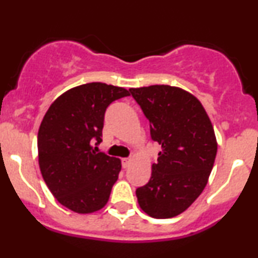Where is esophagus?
Returning <instances> with one entry per match:
<instances>
[{"instance_id": "34e87169", "label": "esophagus", "mask_w": 258, "mask_h": 258, "mask_svg": "<svg viewBox=\"0 0 258 258\" xmlns=\"http://www.w3.org/2000/svg\"><path fill=\"white\" fill-rule=\"evenodd\" d=\"M130 164H131V159H127V158L122 159V167H123V168L128 167Z\"/></svg>"}]
</instances>
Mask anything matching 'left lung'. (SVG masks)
<instances>
[{"mask_svg":"<svg viewBox=\"0 0 258 258\" xmlns=\"http://www.w3.org/2000/svg\"><path fill=\"white\" fill-rule=\"evenodd\" d=\"M161 146L152 177L136 190L139 207L153 218L184 212L207 184L217 154L211 120L197 97L168 85L130 88Z\"/></svg>","mask_w":258,"mask_h":258,"instance_id":"left-lung-1","label":"left lung"}]
</instances>
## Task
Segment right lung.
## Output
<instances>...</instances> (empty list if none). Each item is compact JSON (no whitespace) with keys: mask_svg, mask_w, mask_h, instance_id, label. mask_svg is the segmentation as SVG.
I'll use <instances>...</instances> for the list:
<instances>
[{"mask_svg":"<svg viewBox=\"0 0 258 258\" xmlns=\"http://www.w3.org/2000/svg\"><path fill=\"white\" fill-rule=\"evenodd\" d=\"M123 87L90 82L70 88L52 103L38 128V165L53 197L76 214L99 211L108 203L121 160L94 152L102 142L104 114Z\"/></svg>","mask_w":258,"mask_h":258,"instance_id":"add662e5","label":"right lung"}]
</instances>
